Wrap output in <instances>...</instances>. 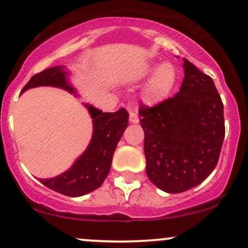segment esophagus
<instances>
[{
	"label": "esophagus",
	"mask_w": 248,
	"mask_h": 248,
	"mask_svg": "<svg viewBox=\"0 0 248 248\" xmlns=\"http://www.w3.org/2000/svg\"><path fill=\"white\" fill-rule=\"evenodd\" d=\"M129 122H131V124H138L139 117L138 115H137V112L132 111L131 114H129Z\"/></svg>",
	"instance_id": "obj_1"
}]
</instances>
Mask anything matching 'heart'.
Wrapping results in <instances>:
<instances>
[{"label": "heart", "mask_w": 248, "mask_h": 248, "mask_svg": "<svg viewBox=\"0 0 248 248\" xmlns=\"http://www.w3.org/2000/svg\"><path fill=\"white\" fill-rule=\"evenodd\" d=\"M152 76L145 85L142 98L147 104L156 106L169 98L177 84V71L170 62L152 64L140 72V78Z\"/></svg>", "instance_id": "b5f03b06"}]
</instances>
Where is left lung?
Returning a JSON list of instances; mask_svg holds the SVG:
<instances>
[{"mask_svg":"<svg viewBox=\"0 0 248 248\" xmlns=\"http://www.w3.org/2000/svg\"><path fill=\"white\" fill-rule=\"evenodd\" d=\"M184 69L181 89L172 98L139 110L147 177L167 193L188 191L211 174L226 132L214 80L186 59Z\"/></svg>","mask_w":248,"mask_h":248,"instance_id":"1","label":"left lung"}]
</instances>
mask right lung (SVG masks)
Wrapping results in <instances>:
<instances>
[{"mask_svg":"<svg viewBox=\"0 0 248 248\" xmlns=\"http://www.w3.org/2000/svg\"><path fill=\"white\" fill-rule=\"evenodd\" d=\"M69 72L64 66H55L36 74L22 89L21 93L38 86H52L77 94L68 79ZM92 119L93 132L89 146L73 166L51 179H39L47 188L68 197H81L94 191L106 180L111 167L112 155L128 126V112L121 108L115 112H103L93 106L84 103Z\"/></svg>","mask_w":248,"mask_h":248,"instance_id":"1","label":"right lung"}]
</instances>
